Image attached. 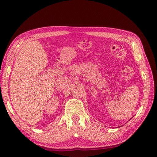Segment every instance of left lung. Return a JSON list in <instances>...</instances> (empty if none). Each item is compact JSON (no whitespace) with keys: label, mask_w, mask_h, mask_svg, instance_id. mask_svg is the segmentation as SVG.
Returning a JSON list of instances; mask_svg holds the SVG:
<instances>
[{"label":"left lung","mask_w":157,"mask_h":157,"mask_svg":"<svg viewBox=\"0 0 157 157\" xmlns=\"http://www.w3.org/2000/svg\"><path fill=\"white\" fill-rule=\"evenodd\" d=\"M132 118H131V119H132Z\"/></svg>","instance_id":"obj_1"}]
</instances>
